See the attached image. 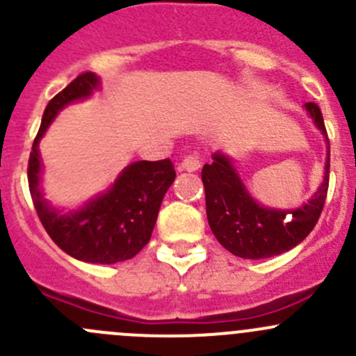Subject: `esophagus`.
I'll return each mask as SVG.
<instances>
[{
  "instance_id": "34e87169",
  "label": "esophagus",
  "mask_w": 356,
  "mask_h": 356,
  "mask_svg": "<svg viewBox=\"0 0 356 356\" xmlns=\"http://www.w3.org/2000/svg\"><path fill=\"white\" fill-rule=\"evenodd\" d=\"M200 167H201V160L196 155H188L184 158V160L181 161L182 170L196 172V170H200Z\"/></svg>"
}]
</instances>
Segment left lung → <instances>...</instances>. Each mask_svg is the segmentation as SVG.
<instances>
[{"mask_svg":"<svg viewBox=\"0 0 356 356\" xmlns=\"http://www.w3.org/2000/svg\"><path fill=\"white\" fill-rule=\"evenodd\" d=\"M305 108L329 145L324 117L317 103H307ZM329 167L331 152H327L324 182L308 203L291 211L270 210L248 195L231 160L215 153L213 161L204 165L201 170L211 232L225 250L248 260L274 257L300 245L310 234L324 210L329 189Z\"/></svg>","mask_w":356,"mask_h":356,"instance_id":"left-lung-1","label":"left lung"}]
</instances>
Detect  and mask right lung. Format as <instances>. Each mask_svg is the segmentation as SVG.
Returning a JSON list of instances; mask_svg holds the SVG:
<instances>
[{
    "mask_svg": "<svg viewBox=\"0 0 356 356\" xmlns=\"http://www.w3.org/2000/svg\"><path fill=\"white\" fill-rule=\"evenodd\" d=\"M96 88L98 77L92 72H82L49 99L32 143L27 177L39 220L58 248L77 260L108 265L136 257L148 245L161 200L174 182L175 170L170 158L134 161L122 172L108 193L89 201L81 210L62 213L48 204L39 189V139L63 106L86 98Z\"/></svg>",
    "mask_w": 356,
    "mask_h": 356,
    "instance_id": "obj_1",
    "label": "right lung"
}]
</instances>
